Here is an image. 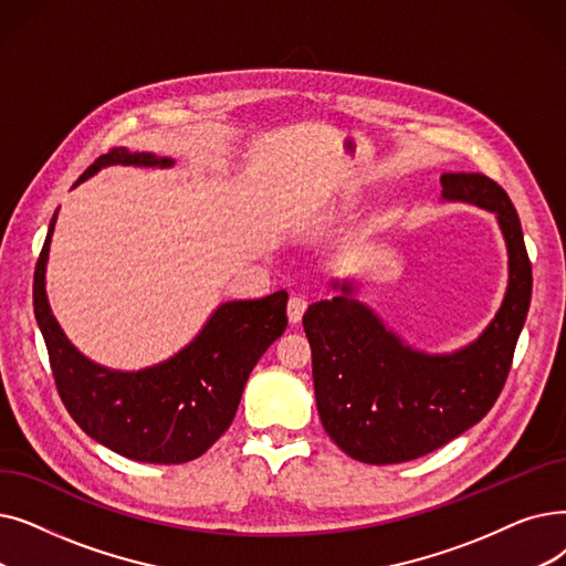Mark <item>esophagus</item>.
Returning <instances> with one entry per match:
<instances>
[{
    "instance_id": "esophagus-1",
    "label": "esophagus",
    "mask_w": 566,
    "mask_h": 566,
    "mask_svg": "<svg viewBox=\"0 0 566 566\" xmlns=\"http://www.w3.org/2000/svg\"><path fill=\"white\" fill-rule=\"evenodd\" d=\"M289 322L291 324H298L301 318H303V314H305V310H307V298L305 296H301V293H293V296L289 298Z\"/></svg>"
}]
</instances>
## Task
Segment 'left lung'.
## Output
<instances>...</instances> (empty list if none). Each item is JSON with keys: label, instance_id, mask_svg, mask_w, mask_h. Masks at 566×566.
<instances>
[{"label": "left lung", "instance_id": "1", "mask_svg": "<svg viewBox=\"0 0 566 566\" xmlns=\"http://www.w3.org/2000/svg\"><path fill=\"white\" fill-rule=\"evenodd\" d=\"M441 196L497 214L509 250V289L483 335L451 356L409 349L377 314L337 284L333 301L307 307L316 409L335 444L360 462L421 458L476 426L509 377L532 298V263L506 191L483 174H444Z\"/></svg>", "mask_w": 566, "mask_h": 566}]
</instances>
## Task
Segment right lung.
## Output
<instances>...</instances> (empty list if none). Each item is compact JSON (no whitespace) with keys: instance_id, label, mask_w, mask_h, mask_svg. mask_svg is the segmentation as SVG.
<instances>
[{"instance_id":"right-lung-1","label":"right lung","mask_w":566,"mask_h":566,"mask_svg":"<svg viewBox=\"0 0 566 566\" xmlns=\"http://www.w3.org/2000/svg\"><path fill=\"white\" fill-rule=\"evenodd\" d=\"M111 164L170 166L174 161L113 147L81 180ZM53 229L55 217L34 270V314L71 419L99 444L132 460L180 464L203 455L231 426L254 365L284 333L289 293L219 305L189 347L166 363L140 373L106 370L73 347L48 307L43 280Z\"/></svg>"}]
</instances>
